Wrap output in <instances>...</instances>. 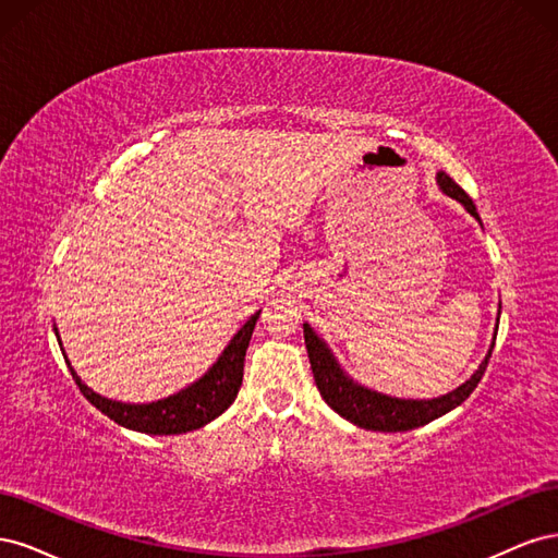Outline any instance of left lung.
Returning <instances> with one entry per match:
<instances>
[{
  "label": "left lung",
  "instance_id": "8db88e82",
  "mask_svg": "<svg viewBox=\"0 0 558 558\" xmlns=\"http://www.w3.org/2000/svg\"><path fill=\"white\" fill-rule=\"evenodd\" d=\"M435 179H437V185H440V191L451 199L461 202L465 211L472 218H477L482 226L475 202L468 197V193L461 189V185L445 172H437ZM302 328H305V344H307L312 373H314L316 388L320 391V398H324L342 418L351 421L353 426H361L365 430H379V433H402V430L426 426L437 416L459 408V404L477 388L496 344V332H494V342L488 347L484 361L480 363L475 373H472V377L463 381L459 388H453V391L430 400H404V398H393V396L373 391V388L353 381L332 356V351L324 342V337H318L307 320L302 324Z\"/></svg>",
  "mask_w": 558,
  "mask_h": 558
}]
</instances>
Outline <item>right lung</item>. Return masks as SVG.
<instances>
[{"label": "right lung", "instance_id": "add662e5", "mask_svg": "<svg viewBox=\"0 0 558 558\" xmlns=\"http://www.w3.org/2000/svg\"><path fill=\"white\" fill-rule=\"evenodd\" d=\"M258 316H260V310L232 335V340L228 342L221 356L216 359V363L207 369L205 375L185 388H181V391L154 402H121V400H111L95 393L93 388L83 384V379L76 375V369L72 367L70 359H66V353L62 349L58 328L53 330L60 342L64 363L70 367L78 391L86 396L99 412L113 418L118 426L137 430V433L181 435V433L207 426L209 421L221 416L234 402V398H238L242 377H244V356H246V349L251 342L253 328H256Z\"/></svg>", "mask_w": 558, "mask_h": 558}]
</instances>
